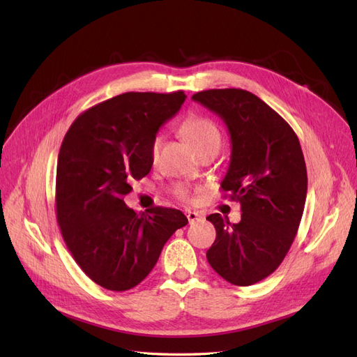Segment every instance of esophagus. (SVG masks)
<instances>
[{"label":"esophagus","instance_id":"34e87169","mask_svg":"<svg viewBox=\"0 0 357 357\" xmlns=\"http://www.w3.org/2000/svg\"><path fill=\"white\" fill-rule=\"evenodd\" d=\"M186 215H188V220L189 223H195V222H199L204 219V215L195 210H188L186 211Z\"/></svg>","mask_w":357,"mask_h":357}]
</instances>
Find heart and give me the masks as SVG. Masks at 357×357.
Returning <instances> with one entry per match:
<instances>
[{
  "instance_id": "obj_1",
  "label": "heart",
  "mask_w": 357,
  "mask_h": 357,
  "mask_svg": "<svg viewBox=\"0 0 357 357\" xmlns=\"http://www.w3.org/2000/svg\"><path fill=\"white\" fill-rule=\"evenodd\" d=\"M181 135L186 138V142L192 146V149L199 155L205 149L213 146H220V132L218 126H215L210 119H205L201 116H190L185 122L181 123ZM162 143V137L156 135L152 142V147H150V156L153 160H156L159 149ZM176 197L180 199H189L190 193L189 189L183 185L174 186Z\"/></svg>"
}]
</instances>
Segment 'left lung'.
I'll return each mask as SVG.
<instances>
[{
    "label": "left lung",
    "mask_w": 357,
    "mask_h": 357,
    "mask_svg": "<svg viewBox=\"0 0 357 357\" xmlns=\"http://www.w3.org/2000/svg\"><path fill=\"white\" fill-rule=\"evenodd\" d=\"M218 114L231 135L222 189L241 204V220L210 214L215 240L211 268L226 282L250 286L273 274L295 240L307 198V167L294 129L271 107L243 89L192 96Z\"/></svg>",
    "instance_id": "left-lung-1"
}]
</instances>
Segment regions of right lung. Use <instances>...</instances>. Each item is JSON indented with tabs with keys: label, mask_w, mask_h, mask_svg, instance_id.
Listing matches in <instances>:
<instances>
[{
	"label": "right lung",
	"mask_w": 357,
	"mask_h": 357,
	"mask_svg": "<svg viewBox=\"0 0 357 357\" xmlns=\"http://www.w3.org/2000/svg\"><path fill=\"white\" fill-rule=\"evenodd\" d=\"M186 95L126 92L82 113L58 156L56 218L74 261L92 282L123 291L152 271L169 236L188 225L180 210L135 213L123 197L146 177L159 128Z\"/></svg>",
	"instance_id": "obj_1"
}]
</instances>
